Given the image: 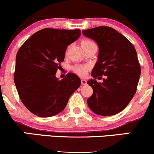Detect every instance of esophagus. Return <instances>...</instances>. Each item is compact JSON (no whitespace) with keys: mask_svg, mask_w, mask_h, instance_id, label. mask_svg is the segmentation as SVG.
I'll list each match as a JSON object with an SVG mask.
<instances>
[{"mask_svg":"<svg viewBox=\"0 0 154 154\" xmlns=\"http://www.w3.org/2000/svg\"><path fill=\"white\" fill-rule=\"evenodd\" d=\"M81 83H82V85H87V81H86L85 79H81Z\"/></svg>","mask_w":154,"mask_h":154,"instance_id":"1","label":"esophagus"}]
</instances>
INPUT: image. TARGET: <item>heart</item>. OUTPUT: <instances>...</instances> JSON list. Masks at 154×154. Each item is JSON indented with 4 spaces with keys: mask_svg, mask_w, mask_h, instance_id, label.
I'll list each match as a JSON object with an SVG mask.
<instances>
[{
    "mask_svg": "<svg viewBox=\"0 0 154 154\" xmlns=\"http://www.w3.org/2000/svg\"><path fill=\"white\" fill-rule=\"evenodd\" d=\"M93 44L95 43L92 40H88V39H85L82 41V46L83 48L93 45ZM73 69L77 75L84 77L88 74V70H89V66H87V65H76V66H74Z\"/></svg>",
    "mask_w": 154,
    "mask_h": 154,
    "instance_id": "heart-1",
    "label": "heart"
}]
</instances>
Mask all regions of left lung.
I'll return each mask as SVG.
<instances>
[{
    "label": "left lung",
    "instance_id": "left-lung-1",
    "mask_svg": "<svg viewBox=\"0 0 154 154\" xmlns=\"http://www.w3.org/2000/svg\"><path fill=\"white\" fill-rule=\"evenodd\" d=\"M82 34L94 40L99 48L91 73L93 79L87 82L93 90L87 100L88 106L98 115L118 114L133 98L139 82L141 69L135 47L109 26L86 29ZM103 75L106 76L104 82H97L95 79Z\"/></svg>",
    "mask_w": 154,
    "mask_h": 154
}]
</instances>
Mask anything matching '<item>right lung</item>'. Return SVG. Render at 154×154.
<instances>
[{
	"label": "right lung",
	"instance_id": "1",
	"mask_svg": "<svg viewBox=\"0 0 154 154\" xmlns=\"http://www.w3.org/2000/svg\"><path fill=\"white\" fill-rule=\"evenodd\" d=\"M79 29L45 28L33 34L17 54L14 79L22 102L32 114L49 117L61 112L81 85L75 74L56 77L66 48L80 36Z\"/></svg>",
	"mask_w": 154,
	"mask_h": 154
}]
</instances>
